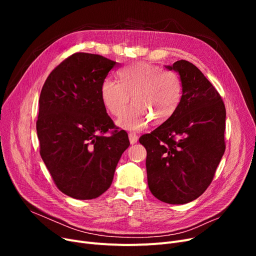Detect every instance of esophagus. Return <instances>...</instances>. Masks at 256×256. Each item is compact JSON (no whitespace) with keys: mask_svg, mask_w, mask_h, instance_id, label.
Instances as JSON below:
<instances>
[{"mask_svg":"<svg viewBox=\"0 0 256 256\" xmlns=\"http://www.w3.org/2000/svg\"><path fill=\"white\" fill-rule=\"evenodd\" d=\"M128 139H130V144H135V143H137V141H138V135L137 134H135V132H130L128 134Z\"/></svg>","mask_w":256,"mask_h":256,"instance_id":"34e87169","label":"esophagus"}]
</instances>
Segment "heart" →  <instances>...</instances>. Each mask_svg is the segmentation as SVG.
Returning a JSON list of instances; mask_svg holds the SVG:
<instances>
[{"label": "heart", "instance_id": "obj_1", "mask_svg": "<svg viewBox=\"0 0 256 256\" xmlns=\"http://www.w3.org/2000/svg\"><path fill=\"white\" fill-rule=\"evenodd\" d=\"M118 76L119 82L110 78L104 80L100 96L106 109L117 117L122 115L132 96L134 104L118 120L120 126L139 130L152 119L154 124H163L178 108L184 86L176 72L138 62L120 70Z\"/></svg>", "mask_w": 256, "mask_h": 256}]
</instances>
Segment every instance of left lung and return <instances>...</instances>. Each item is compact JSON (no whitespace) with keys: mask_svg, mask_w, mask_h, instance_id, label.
Listing matches in <instances>:
<instances>
[{"mask_svg":"<svg viewBox=\"0 0 256 256\" xmlns=\"http://www.w3.org/2000/svg\"><path fill=\"white\" fill-rule=\"evenodd\" d=\"M178 72L182 98L174 114L140 137L147 152V182L152 195L184 204L202 195L225 152L226 110L218 91L197 67L180 60L165 66Z\"/></svg>","mask_w":256,"mask_h":256,"instance_id":"obj_1","label":"left lung"}]
</instances>
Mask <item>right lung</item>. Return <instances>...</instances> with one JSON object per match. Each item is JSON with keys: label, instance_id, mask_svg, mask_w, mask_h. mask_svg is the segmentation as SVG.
<instances>
[{"label": "right lung", "instance_id": "obj_1", "mask_svg": "<svg viewBox=\"0 0 256 256\" xmlns=\"http://www.w3.org/2000/svg\"><path fill=\"white\" fill-rule=\"evenodd\" d=\"M115 61L76 52L48 76L36 122L40 156L58 189L87 200L109 189L121 154L130 146L124 130L106 114L100 87Z\"/></svg>", "mask_w": 256, "mask_h": 256}]
</instances>
